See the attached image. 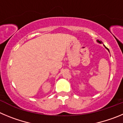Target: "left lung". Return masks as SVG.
Listing matches in <instances>:
<instances>
[{"instance_id": "1", "label": "left lung", "mask_w": 123, "mask_h": 123, "mask_svg": "<svg viewBox=\"0 0 123 123\" xmlns=\"http://www.w3.org/2000/svg\"><path fill=\"white\" fill-rule=\"evenodd\" d=\"M97 42H99V43H102V42H100V41H99V40H97ZM105 48H107V49L108 50V49L107 48V47H106V46H105ZM108 51H109V50H108Z\"/></svg>"}]
</instances>
